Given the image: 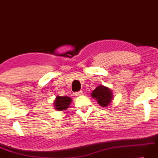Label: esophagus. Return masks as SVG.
<instances>
[{
	"mask_svg": "<svg viewBox=\"0 0 158 158\" xmlns=\"http://www.w3.org/2000/svg\"><path fill=\"white\" fill-rule=\"evenodd\" d=\"M83 95H84V93H83L82 91H79L75 93V96L79 97V96H83Z\"/></svg>",
	"mask_w": 158,
	"mask_h": 158,
	"instance_id": "34e87169",
	"label": "esophagus"
}]
</instances>
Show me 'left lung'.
I'll return each instance as SVG.
<instances>
[{
  "label": "left lung",
  "mask_w": 158,
  "mask_h": 158,
  "mask_svg": "<svg viewBox=\"0 0 158 158\" xmlns=\"http://www.w3.org/2000/svg\"><path fill=\"white\" fill-rule=\"evenodd\" d=\"M91 96L95 99L98 104L102 107H107L113 99V92L110 88L103 85H98L92 92Z\"/></svg>",
  "instance_id": "left-lung-1"
}]
</instances>
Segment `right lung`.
I'll use <instances>...</instances> for the list:
<instances>
[{
	"label": "right lung",
	"mask_w": 158,
	"mask_h": 158,
	"mask_svg": "<svg viewBox=\"0 0 158 158\" xmlns=\"http://www.w3.org/2000/svg\"><path fill=\"white\" fill-rule=\"evenodd\" d=\"M73 100L66 96H56L54 102V108L58 111H65L69 108Z\"/></svg>",
	"instance_id": "right-lung-1"
}]
</instances>
